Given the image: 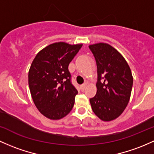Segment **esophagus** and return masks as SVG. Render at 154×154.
<instances>
[{"label": "esophagus", "instance_id": "1", "mask_svg": "<svg viewBox=\"0 0 154 154\" xmlns=\"http://www.w3.org/2000/svg\"><path fill=\"white\" fill-rule=\"evenodd\" d=\"M86 86H87V83H83V84H82V85H80V88H81V89H82V90L83 91L84 89L85 88V87H86Z\"/></svg>", "mask_w": 154, "mask_h": 154}]
</instances>
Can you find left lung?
I'll return each instance as SVG.
<instances>
[{"label": "left lung", "instance_id": "obj_1", "mask_svg": "<svg viewBox=\"0 0 154 154\" xmlns=\"http://www.w3.org/2000/svg\"><path fill=\"white\" fill-rule=\"evenodd\" d=\"M97 66L96 94L90 99L93 111L101 120L117 118L129 103L133 77L127 62L108 44L90 45Z\"/></svg>", "mask_w": 154, "mask_h": 154}]
</instances>
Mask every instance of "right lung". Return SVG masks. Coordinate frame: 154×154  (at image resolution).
Segmentation results:
<instances>
[{
  "mask_svg": "<svg viewBox=\"0 0 154 154\" xmlns=\"http://www.w3.org/2000/svg\"><path fill=\"white\" fill-rule=\"evenodd\" d=\"M82 45L65 42L50 45L32 62L28 85L33 102L45 117L58 120L73 108L77 90L71 81L69 65Z\"/></svg>",
  "mask_w": 154,
  "mask_h": 154,
  "instance_id": "1",
  "label": "right lung"
}]
</instances>
